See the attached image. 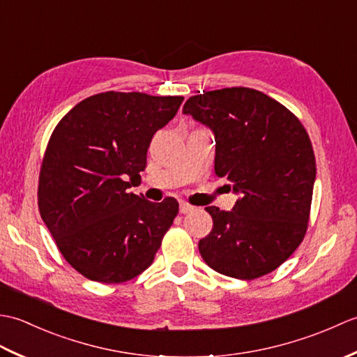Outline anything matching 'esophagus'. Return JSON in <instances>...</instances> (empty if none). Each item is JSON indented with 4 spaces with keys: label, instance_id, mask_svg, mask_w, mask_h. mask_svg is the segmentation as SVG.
I'll return each mask as SVG.
<instances>
[{
    "label": "esophagus",
    "instance_id": "obj_1",
    "mask_svg": "<svg viewBox=\"0 0 357 357\" xmlns=\"http://www.w3.org/2000/svg\"><path fill=\"white\" fill-rule=\"evenodd\" d=\"M193 210H195V207L190 206V204H188V202L179 201V211H181V213H183V215L190 213V211H193Z\"/></svg>",
    "mask_w": 357,
    "mask_h": 357
}]
</instances>
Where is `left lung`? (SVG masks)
<instances>
[{"instance_id":"obj_1","label":"left lung","mask_w":357,"mask_h":357,"mask_svg":"<svg viewBox=\"0 0 357 357\" xmlns=\"http://www.w3.org/2000/svg\"><path fill=\"white\" fill-rule=\"evenodd\" d=\"M184 115L215 135V173L239 195L231 211L211 206L199 253L221 275L252 280L285 262L305 236L316 161L301 121L259 90L231 87L188 98Z\"/></svg>"}]
</instances>
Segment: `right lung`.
I'll return each instance as SVG.
<instances>
[{"instance_id":"1","label":"right lung","mask_w":357,"mask_h":357,"mask_svg":"<svg viewBox=\"0 0 357 357\" xmlns=\"http://www.w3.org/2000/svg\"><path fill=\"white\" fill-rule=\"evenodd\" d=\"M183 96L98 93L59 121L45 149L38 207L59 252L90 280L119 284L150 267L178 202L128 192L141 181L153 135Z\"/></svg>"}]
</instances>
